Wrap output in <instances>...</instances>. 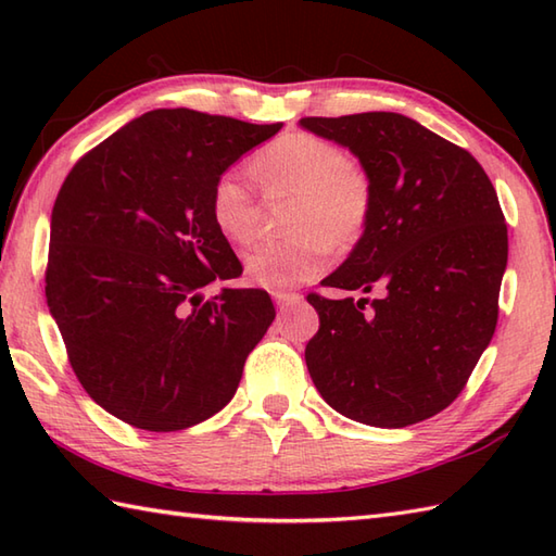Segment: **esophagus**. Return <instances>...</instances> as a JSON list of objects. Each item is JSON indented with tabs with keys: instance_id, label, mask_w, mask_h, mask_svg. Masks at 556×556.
Instances as JSON below:
<instances>
[{
	"instance_id": "34e87169",
	"label": "esophagus",
	"mask_w": 556,
	"mask_h": 556,
	"mask_svg": "<svg viewBox=\"0 0 556 556\" xmlns=\"http://www.w3.org/2000/svg\"><path fill=\"white\" fill-rule=\"evenodd\" d=\"M271 299H275L277 308H281V311L289 308V305H296V303L303 301V296L296 291H271Z\"/></svg>"
}]
</instances>
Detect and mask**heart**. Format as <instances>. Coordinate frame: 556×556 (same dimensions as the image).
Segmentation results:
<instances>
[{"label":"heart","instance_id":"1","mask_svg":"<svg viewBox=\"0 0 556 556\" xmlns=\"http://www.w3.org/2000/svg\"><path fill=\"white\" fill-rule=\"evenodd\" d=\"M251 172L267 195L293 198V239L260 243L245 255V277L253 285H301L325 267L329 251L346 253L368 231L375 203L370 174L346 160L332 140L313 134L279 136L253 157ZM210 215L229 243H251L260 217L253 186L239 172H224L212 186Z\"/></svg>","mask_w":556,"mask_h":556}]
</instances>
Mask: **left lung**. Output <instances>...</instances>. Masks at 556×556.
I'll return each mask as SVG.
<instances>
[{
  "label": "left lung",
  "instance_id": "8db88e82",
  "mask_svg": "<svg viewBox=\"0 0 556 556\" xmlns=\"http://www.w3.org/2000/svg\"><path fill=\"white\" fill-rule=\"evenodd\" d=\"M349 148L370 174L372 217L325 287L377 291L332 301L311 293L320 329L305 365L329 406L372 428H406L466 387L500 315L509 255L485 169L468 150L394 112L299 122Z\"/></svg>",
  "mask_w": 556,
  "mask_h": 556
}]
</instances>
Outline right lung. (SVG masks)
<instances>
[{
    "label": "right lung",
    "mask_w": 556,
    "mask_h": 556,
    "mask_svg": "<svg viewBox=\"0 0 556 556\" xmlns=\"http://www.w3.org/2000/svg\"><path fill=\"white\" fill-rule=\"evenodd\" d=\"M281 124L152 110L83 155L50 224L45 296L88 396L150 432L229 404L275 320L260 289H200L241 275L210 215L212 186Z\"/></svg>",
    "instance_id": "add662e5"
}]
</instances>
